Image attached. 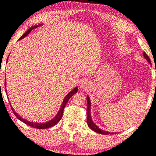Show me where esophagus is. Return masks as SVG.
Segmentation results:
<instances>
[{
    "label": "esophagus",
    "mask_w": 156,
    "mask_h": 156,
    "mask_svg": "<svg viewBox=\"0 0 156 156\" xmlns=\"http://www.w3.org/2000/svg\"><path fill=\"white\" fill-rule=\"evenodd\" d=\"M88 86H89V85H88V82L87 81L83 82V83H82L81 85V87L83 88V89H87V88H88Z\"/></svg>",
    "instance_id": "esophagus-1"
}]
</instances>
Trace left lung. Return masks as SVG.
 I'll return each mask as SVG.
<instances>
[{
	"label": "left lung",
	"instance_id": "left-lung-1",
	"mask_svg": "<svg viewBox=\"0 0 156 156\" xmlns=\"http://www.w3.org/2000/svg\"><path fill=\"white\" fill-rule=\"evenodd\" d=\"M144 56L147 59V61L149 63L151 64V61H150V58H149V56H147V54L146 53H144ZM87 103H88V106H87V123H88V127H89L91 129L94 131L95 132H98V133L102 134V135H112V134H114L113 132H109L104 131V130H102L101 129H100L97 125H95V123L92 121L91 119V101H90L89 97L87 96ZM116 133V132H115Z\"/></svg>",
	"mask_w": 156,
	"mask_h": 156
}]
</instances>
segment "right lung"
I'll return each mask as SVG.
<instances>
[{
    "label": "right lung",
    "mask_w": 156,
    "mask_h": 156,
    "mask_svg": "<svg viewBox=\"0 0 156 156\" xmlns=\"http://www.w3.org/2000/svg\"><path fill=\"white\" fill-rule=\"evenodd\" d=\"M41 25L42 24H39V25H37V26H33V27H31L30 28L29 30H28L26 32V33H24V34H23L22 36H21V38H19V39H22L23 38L26 37L27 36L28 34H29L30 32L33 30V29H35V28H37L38 26H41ZM7 62V61H6ZM5 88H6V81H5ZM78 91V88L77 87H76V88H73V90L71 92H69V94H68L66 95V97H65L64 100H63L62 102V104L61 105V108H60L59 111L58 112L57 115L55 116V118H53L52 120H49V121L46 122V123H37V122H30V121H28V120H25V119L21 118L20 115H18L17 113H16V112L14 111V109H13L12 108V110L13 113H14L15 116L18 119H19L20 120H21L22 122H24V123H26L27 125H28L29 126H31V127H33V128H36V129H47V128H50V127H52L54 125H56V123H58V122H59V120H61L62 117V115H63V111H64V108H65V105L67 104V103H68V101L69 100V99L71 98L72 96H73L74 94H76V92Z\"/></svg>",
    "instance_id": "1"
}]
</instances>
